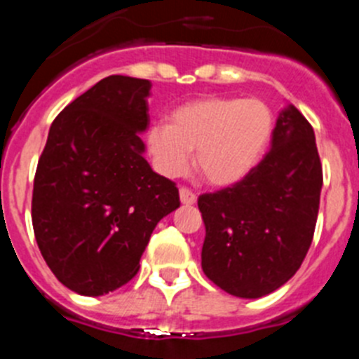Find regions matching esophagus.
<instances>
[{
  "label": "esophagus",
  "mask_w": 359,
  "mask_h": 359,
  "mask_svg": "<svg viewBox=\"0 0 359 359\" xmlns=\"http://www.w3.org/2000/svg\"><path fill=\"white\" fill-rule=\"evenodd\" d=\"M180 199H182L183 205H194L198 196H196L190 189H187V187H182V189H180Z\"/></svg>",
  "instance_id": "34e87169"
}]
</instances>
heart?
I'll use <instances>...</instances> for the list:
<instances>
[{
    "label": "heart",
    "instance_id": "heart-1",
    "mask_svg": "<svg viewBox=\"0 0 359 359\" xmlns=\"http://www.w3.org/2000/svg\"><path fill=\"white\" fill-rule=\"evenodd\" d=\"M273 113L261 98L208 97L170 113L147 129L145 142L160 174L180 177L190 167L212 185L241 182L259 163L273 135Z\"/></svg>",
    "mask_w": 359,
    "mask_h": 359
}]
</instances>
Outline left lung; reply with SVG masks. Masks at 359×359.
I'll return each instance as SVG.
<instances>
[{
    "label": "left lung",
    "mask_w": 359,
    "mask_h": 359,
    "mask_svg": "<svg viewBox=\"0 0 359 359\" xmlns=\"http://www.w3.org/2000/svg\"><path fill=\"white\" fill-rule=\"evenodd\" d=\"M322 183L315 131L297 107H286L261 163L231 187L199 196L205 275L241 298L284 286L313 241Z\"/></svg>",
    "instance_id": "left-lung-1"
}]
</instances>
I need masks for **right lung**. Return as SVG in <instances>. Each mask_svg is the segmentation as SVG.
I'll return each mask as SVG.
<instances>
[{
	"label": "right lung",
	"instance_id": "1",
	"mask_svg": "<svg viewBox=\"0 0 359 359\" xmlns=\"http://www.w3.org/2000/svg\"><path fill=\"white\" fill-rule=\"evenodd\" d=\"M145 79L109 75L57 115L39 158L32 224L41 255L68 290L100 297L128 284L176 183L151 169Z\"/></svg>",
	"mask_w": 359,
	"mask_h": 359
}]
</instances>
